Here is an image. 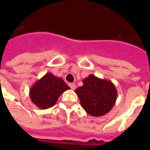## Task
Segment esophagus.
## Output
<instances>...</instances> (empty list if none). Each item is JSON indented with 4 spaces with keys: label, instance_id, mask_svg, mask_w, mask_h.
<instances>
[{
    "label": "esophagus",
    "instance_id": "esophagus-1",
    "mask_svg": "<svg viewBox=\"0 0 150 150\" xmlns=\"http://www.w3.org/2000/svg\"><path fill=\"white\" fill-rule=\"evenodd\" d=\"M69 86H70V88L72 89V90L75 89V88H76V86H75V84H74V83H70V84H69Z\"/></svg>",
    "mask_w": 150,
    "mask_h": 150
}]
</instances>
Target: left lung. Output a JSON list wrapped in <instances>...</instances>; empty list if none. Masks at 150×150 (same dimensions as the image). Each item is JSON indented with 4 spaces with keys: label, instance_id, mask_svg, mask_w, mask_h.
Returning a JSON list of instances; mask_svg holds the SVG:
<instances>
[{
    "label": "left lung",
    "instance_id": "8db88e82",
    "mask_svg": "<svg viewBox=\"0 0 150 150\" xmlns=\"http://www.w3.org/2000/svg\"><path fill=\"white\" fill-rule=\"evenodd\" d=\"M83 86L75 89L82 108L93 117L107 114L115 104L117 96L111 81L101 79L93 75L82 80Z\"/></svg>",
    "mask_w": 150,
    "mask_h": 150
}]
</instances>
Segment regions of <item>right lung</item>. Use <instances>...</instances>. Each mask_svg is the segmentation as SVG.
<instances>
[{"mask_svg": "<svg viewBox=\"0 0 150 150\" xmlns=\"http://www.w3.org/2000/svg\"><path fill=\"white\" fill-rule=\"evenodd\" d=\"M69 89L61 78L47 73L33 85L29 89V96L36 107L45 110L56 104L59 96Z\"/></svg>", "mask_w": 150, "mask_h": 150, "instance_id": "right-lung-1", "label": "right lung"}]
</instances>
